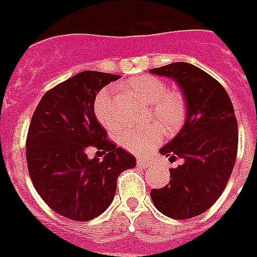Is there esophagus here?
<instances>
[{
	"instance_id": "1",
	"label": "esophagus",
	"mask_w": 257,
	"mask_h": 257,
	"mask_svg": "<svg viewBox=\"0 0 257 257\" xmlns=\"http://www.w3.org/2000/svg\"><path fill=\"white\" fill-rule=\"evenodd\" d=\"M136 163H138V166L142 167V169H147V167L150 166V162H148V161H146V159H138V161H136Z\"/></svg>"
}]
</instances>
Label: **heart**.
<instances>
[{
    "label": "heart",
    "instance_id": "heart-1",
    "mask_svg": "<svg viewBox=\"0 0 257 257\" xmlns=\"http://www.w3.org/2000/svg\"><path fill=\"white\" fill-rule=\"evenodd\" d=\"M128 87L139 98L150 104V117L157 119L162 127L173 134L181 128L187 118V100L177 91H167V85L154 76H139L128 83ZM94 113L99 123L107 131L118 126L113 109V90L106 87L96 95ZM165 136L163 130L157 123H148L139 128L121 132L119 144L129 153L143 155L161 143Z\"/></svg>",
    "mask_w": 257,
    "mask_h": 257
}]
</instances>
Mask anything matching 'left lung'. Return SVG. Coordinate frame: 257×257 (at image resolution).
I'll list each match as a JSON object with an SVG mask.
<instances>
[{
    "mask_svg": "<svg viewBox=\"0 0 257 257\" xmlns=\"http://www.w3.org/2000/svg\"><path fill=\"white\" fill-rule=\"evenodd\" d=\"M176 81L187 100V118L172 142L159 150L172 161L170 182L151 191L163 215L189 219L210 208L226 188L237 157L238 125L226 90L212 76L188 62L150 69Z\"/></svg>",
    "mask_w": 257,
    "mask_h": 257,
    "instance_id": "1",
    "label": "left lung"
}]
</instances>
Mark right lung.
<instances>
[{"instance_id":"1","label":"right lung","mask_w":257,"mask_h":257,"mask_svg":"<svg viewBox=\"0 0 257 257\" xmlns=\"http://www.w3.org/2000/svg\"><path fill=\"white\" fill-rule=\"evenodd\" d=\"M117 79L84 70L47 91L32 114L26 143L31 181L51 210L72 220L99 216L113 201L121 172L136 166L94 113L96 94ZM91 148L106 154L103 161L86 157Z\"/></svg>"}]
</instances>
